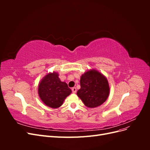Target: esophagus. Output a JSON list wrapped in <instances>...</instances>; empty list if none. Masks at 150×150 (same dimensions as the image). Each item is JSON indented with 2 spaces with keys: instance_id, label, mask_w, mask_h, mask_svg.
I'll use <instances>...</instances> for the list:
<instances>
[{
  "instance_id": "obj_1",
  "label": "esophagus",
  "mask_w": 150,
  "mask_h": 150,
  "mask_svg": "<svg viewBox=\"0 0 150 150\" xmlns=\"http://www.w3.org/2000/svg\"><path fill=\"white\" fill-rule=\"evenodd\" d=\"M72 93H76V91H77L76 88H75V87L72 88Z\"/></svg>"
}]
</instances>
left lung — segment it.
<instances>
[{
	"label": "left lung",
	"instance_id": "left-lung-1",
	"mask_svg": "<svg viewBox=\"0 0 150 150\" xmlns=\"http://www.w3.org/2000/svg\"><path fill=\"white\" fill-rule=\"evenodd\" d=\"M81 88L77 94L88 108H96L106 101L110 86L107 79L96 70L86 72L81 77Z\"/></svg>",
	"mask_w": 150,
	"mask_h": 150
}]
</instances>
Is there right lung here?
<instances>
[{
    "label": "right lung",
    "mask_w": 150,
    "mask_h": 150,
    "mask_svg": "<svg viewBox=\"0 0 150 150\" xmlns=\"http://www.w3.org/2000/svg\"><path fill=\"white\" fill-rule=\"evenodd\" d=\"M56 72L49 73L44 77L39 85L40 98L46 106L52 108L60 107L71 89L65 82H62Z\"/></svg>",
    "instance_id": "1"
}]
</instances>
